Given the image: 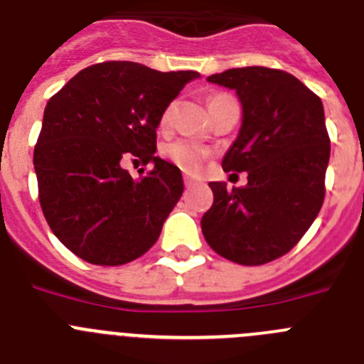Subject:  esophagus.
I'll list each match as a JSON object with an SVG mask.
<instances>
[{
  "instance_id": "obj_1",
  "label": "esophagus",
  "mask_w": 364,
  "mask_h": 364,
  "mask_svg": "<svg viewBox=\"0 0 364 364\" xmlns=\"http://www.w3.org/2000/svg\"><path fill=\"white\" fill-rule=\"evenodd\" d=\"M194 179H192V178H185V186H192V185H194Z\"/></svg>"
}]
</instances>
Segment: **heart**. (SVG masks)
Here are the masks:
<instances>
[{
  "label": "heart",
  "instance_id": "obj_1",
  "mask_svg": "<svg viewBox=\"0 0 364 364\" xmlns=\"http://www.w3.org/2000/svg\"><path fill=\"white\" fill-rule=\"evenodd\" d=\"M223 100H228V96L210 97V103H208V107L214 103H218V101H223ZM172 112H174V103H170L168 107L163 110L161 125H166V123L172 119ZM165 154H166V158L174 163V165H178L179 168L185 170V172H188V174H196V172L201 168L203 161H205L206 149H203L201 145H198V143H192V141H174L166 146Z\"/></svg>",
  "mask_w": 364,
  "mask_h": 364
}]
</instances>
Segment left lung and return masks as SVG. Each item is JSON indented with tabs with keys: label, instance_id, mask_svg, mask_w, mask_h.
<instances>
[{
	"label": "left lung",
	"instance_id": "8db88e82",
	"mask_svg": "<svg viewBox=\"0 0 364 364\" xmlns=\"http://www.w3.org/2000/svg\"><path fill=\"white\" fill-rule=\"evenodd\" d=\"M206 81L237 94L243 119L223 170L247 172L248 183L232 192L227 183H208L214 203L203 235L234 263H270L296 247L323 206L330 159L323 103L276 68H230Z\"/></svg>",
	"mask_w": 364,
	"mask_h": 364
}]
</instances>
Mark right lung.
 <instances>
[{
    "label": "right lung",
    "mask_w": 364,
    "mask_h": 364,
    "mask_svg": "<svg viewBox=\"0 0 364 364\" xmlns=\"http://www.w3.org/2000/svg\"><path fill=\"white\" fill-rule=\"evenodd\" d=\"M199 72H159L132 61L83 68L48 100L34 149L39 203L48 227L92 264L145 254L183 194L181 170L156 156L163 110ZM125 155L152 162L134 180Z\"/></svg>",
    "instance_id": "1"
}]
</instances>
